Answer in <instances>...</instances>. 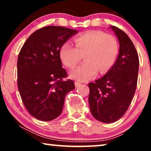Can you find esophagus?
Returning <instances> with one entry per match:
<instances>
[{
  "label": "esophagus",
  "instance_id": "esophagus-1",
  "mask_svg": "<svg viewBox=\"0 0 151 151\" xmlns=\"http://www.w3.org/2000/svg\"><path fill=\"white\" fill-rule=\"evenodd\" d=\"M81 83H80V82H75V86H76V87H78V86H80V85H81Z\"/></svg>",
  "mask_w": 151,
  "mask_h": 151
}]
</instances>
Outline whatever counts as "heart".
Returning <instances> with one entry per match:
<instances>
[{
  "label": "heart",
  "mask_w": 151,
  "mask_h": 151,
  "mask_svg": "<svg viewBox=\"0 0 151 151\" xmlns=\"http://www.w3.org/2000/svg\"><path fill=\"white\" fill-rule=\"evenodd\" d=\"M75 47L66 42L60 49V57L69 68L76 66L84 55L85 62L69 72L72 79L88 81L99 72L105 73L114 64L118 54L117 41L112 35L100 31H91L74 39Z\"/></svg>",
  "instance_id": "b5f03b06"
}]
</instances>
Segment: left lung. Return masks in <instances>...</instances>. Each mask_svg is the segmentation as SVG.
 Returning a JSON list of instances; mask_svg holds the SVG:
<instances>
[{"mask_svg": "<svg viewBox=\"0 0 151 151\" xmlns=\"http://www.w3.org/2000/svg\"><path fill=\"white\" fill-rule=\"evenodd\" d=\"M110 28L118 39V56L103 77L88 84L91 113L103 123L117 121L129 109L137 87L139 71V57L133 42L119 28Z\"/></svg>", "mask_w": 151, "mask_h": 151, "instance_id": "left-lung-1", "label": "left lung"}]
</instances>
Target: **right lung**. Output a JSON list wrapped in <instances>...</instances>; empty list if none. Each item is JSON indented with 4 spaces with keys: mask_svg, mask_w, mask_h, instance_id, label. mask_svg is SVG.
Segmentation results:
<instances>
[{
    "mask_svg": "<svg viewBox=\"0 0 151 151\" xmlns=\"http://www.w3.org/2000/svg\"><path fill=\"white\" fill-rule=\"evenodd\" d=\"M78 33L60 26L38 29L27 38L18 57V87L28 112L41 121H51L63 111L66 95L75 88L60 57L64 43Z\"/></svg>",
    "mask_w": 151,
    "mask_h": 151,
    "instance_id": "obj_1",
    "label": "right lung"
}]
</instances>
